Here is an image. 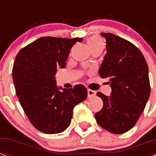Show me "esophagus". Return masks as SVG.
Listing matches in <instances>:
<instances>
[{
	"label": "esophagus",
	"mask_w": 156,
	"mask_h": 156,
	"mask_svg": "<svg viewBox=\"0 0 156 156\" xmlns=\"http://www.w3.org/2000/svg\"><path fill=\"white\" fill-rule=\"evenodd\" d=\"M87 95H88V97L90 98V97H93V96H95V90H87Z\"/></svg>",
	"instance_id": "esophagus-1"
}]
</instances>
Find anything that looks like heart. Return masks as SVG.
I'll return each instance as SVG.
<instances>
[{"label":"heart","instance_id":"1","mask_svg":"<svg viewBox=\"0 0 156 156\" xmlns=\"http://www.w3.org/2000/svg\"><path fill=\"white\" fill-rule=\"evenodd\" d=\"M88 44L91 48V50L93 48H95L99 47V46H104L102 40L100 37H97V36H93V37L90 38L88 40Z\"/></svg>","mask_w":156,"mask_h":156}]
</instances>
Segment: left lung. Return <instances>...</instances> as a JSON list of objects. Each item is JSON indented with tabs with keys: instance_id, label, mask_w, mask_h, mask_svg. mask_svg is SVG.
Masks as SVG:
<instances>
[{
	"instance_id": "obj_1",
	"label": "left lung",
	"mask_w": 156,
	"mask_h": 156,
	"mask_svg": "<svg viewBox=\"0 0 156 156\" xmlns=\"http://www.w3.org/2000/svg\"><path fill=\"white\" fill-rule=\"evenodd\" d=\"M106 40L100 75L110 78L111 95L97 92L104 102L103 108L95 114L97 123L112 133H126L133 128L143 113L150 96L147 63L134 46L112 33H100Z\"/></svg>"
}]
</instances>
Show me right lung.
I'll use <instances>...</instances> for the list:
<instances>
[{
    "instance_id": "obj_1",
    "label": "right lung",
    "mask_w": 156,
    "mask_h": 156,
    "mask_svg": "<svg viewBox=\"0 0 156 156\" xmlns=\"http://www.w3.org/2000/svg\"><path fill=\"white\" fill-rule=\"evenodd\" d=\"M83 38L42 37L21 50L13 63V80L21 106L35 129L58 133L68 128L73 108L87 97L82 84L56 86L57 69L65 68L71 48Z\"/></svg>"
}]
</instances>
